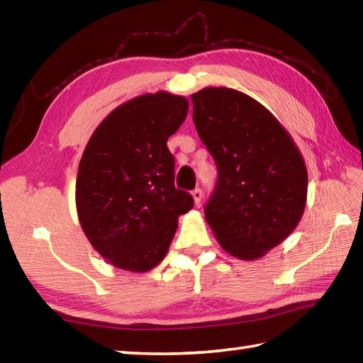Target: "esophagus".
Segmentation results:
<instances>
[{"mask_svg":"<svg viewBox=\"0 0 363 363\" xmlns=\"http://www.w3.org/2000/svg\"><path fill=\"white\" fill-rule=\"evenodd\" d=\"M191 196H194V199H195V204L199 206V203H201V198H203V190L196 187L194 191H191Z\"/></svg>","mask_w":363,"mask_h":363,"instance_id":"obj_1","label":"esophagus"}]
</instances>
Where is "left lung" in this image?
Masks as SVG:
<instances>
[{"mask_svg":"<svg viewBox=\"0 0 363 363\" xmlns=\"http://www.w3.org/2000/svg\"><path fill=\"white\" fill-rule=\"evenodd\" d=\"M191 101L198 135L218 168L206 220L230 256H265L303 217L304 159L273 113L242 91L207 87Z\"/></svg>","mask_w":363,"mask_h":363,"instance_id":"8db88e82","label":"left lung"}]
</instances>
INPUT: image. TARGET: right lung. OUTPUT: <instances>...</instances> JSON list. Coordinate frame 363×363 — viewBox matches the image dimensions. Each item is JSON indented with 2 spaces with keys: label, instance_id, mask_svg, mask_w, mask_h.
Here are the masks:
<instances>
[{
  "label": "right lung",
  "instance_id": "right-lung-1",
  "mask_svg": "<svg viewBox=\"0 0 363 363\" xmlns=\"http://www.w3.org/2000/svg\"><path fill=\"white\" fill-rule=\"evenodd\" d=\"M187 98L146 94L99 123L79 162L76 209L91 246L113 267L150 272L165 257L179 215L194 198L174 187L167 142L184 123Z\"/></svg>",
  "mask_w": 363,
  "mask_h": 363
}]
</instances>
